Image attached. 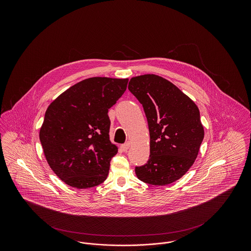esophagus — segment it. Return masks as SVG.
I'll list each match as a JSON object with an SVG mask.
<instances>
[{"mask_svg": "<svg viewBox=\"0 0 251 251\" xmlns=\"http://www.w3.org/2000/svg\"><path fill=\"white\" fill-rule=\"evenodd\" d=\"M120 148H121V150H122L123 151H127L129 150V148H130V143L127 142V143L123 144V145L120 146Z\"/></svg>", "mask_w": 251, "mask_h": 251, "instance_id": "34e87169", "label": "esophagus"}]
</instances>
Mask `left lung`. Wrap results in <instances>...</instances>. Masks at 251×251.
Masks as SVG:
<instances>
[{
    "label": "left lung",
    "instance_id": "left-lung-1",
    "mask_svg": "<svg viewBox=\"0 0 251 251\" xmlns=\"http://www.w3.org/2000/svg\"><path fill=\"white\" fill-rule=\"evenodd\" d=\"M128 88L143 105L150 131V159L135 167V174L149 184H170L199 154L204 137L200 110L175 84L155 74L132 77Z\"/></svg>",
    "mask_w": 251,
    "mask_h": 251
}]
</instances>
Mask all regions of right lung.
Returning a JSON list of instances; mask_svg holds the SVG:
<instances>
[{
  "label": "right lung",
  "instance_id": "obj_1",
  "mask_svg": "<svg viewBox=\"0 0 251 251\" xmlns=\"http://www.w3.org/2000/svg\"><path fill=\"white\" fill-rule=\"evenodd\" d=\"M129 79L92 77L71 86L50 102L39 130L49 166L66 184L86 189L102 183L118 147L110 141L108 109Z\"/></svg>",
  "mask_w": 251,
  "mask_h": 251
}]
</instances>
